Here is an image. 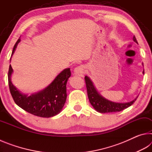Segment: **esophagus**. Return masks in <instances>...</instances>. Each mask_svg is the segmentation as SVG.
<instances>
[{
  "instance_id": "1",
  "label": "esophagus",
  "mask_w": 152,
  "mask_h": 152,
  "mask_svg": "<svg viewBox=\"0 0 152 152\" xmlns=\"http://www.w3.org/2000/svg\"><path fill=\"white\" fill-rule=\"evenodd\" d=\"M74 73L76 76H83L84 74V67L83 66H80L74 68Z\"/></svg>"
}]
</instances>
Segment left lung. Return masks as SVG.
Wrapping results in <instances>:
<instances>
[{"label":"left lung","instance_id":"8db88e82","mask_svg":"<svg viewBox=\"0 0 152 152\" xmlns=\"http://www.w3.org/2000/svg\"><path fill=\"white\" fill-rule=\"evenodd\" d=\"M133 41L137 43V39L135 36H133ZM144 74V71L143 72ZM86 82V86L87 89V93H88V97L89 101L92 104V106L94 107V109L96 111L101 113H114V112H119L121 110L127 109L129 107L133 104L137 98L133 101L126 102V103H118V102H114L110 101H108L106 99L102 97L101 94H99V92L96 91V88L92 84L88 76H86L84 78Z\"/></svg>","mask_w":152,"mask_h":152}]
</instances>
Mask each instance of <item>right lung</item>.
Returning a JSON list of instances; mask_svg holds the SVG:
<instances>
[{"instance_id": "1", "label": "right lung", "mask_w": 152, "mask_h": 152, "mask_svg": "<svg viewBox=\"0 0 152 152\" xmlns=\"http://www.w3.org/2000/svg\"><path fill=\"white\" fill-rule=\"evenodd\" d=\"M20 41L19 38L15 43L11 56ZM12 68L10 65L8 72L9 90L12 99L18 106L31 114L41 117H53L60 113L66 101V83L71 76L70 68L64 70L42 91L29 96L20 93L12 84Z\"/></svg>"}]
</instances>
